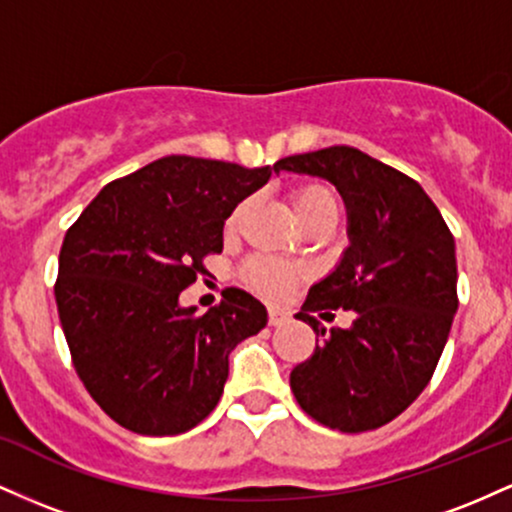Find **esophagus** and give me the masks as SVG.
<instances>
[{
	"mask_svg": "<svg viewBox=\"0 0 512 512\" xmlns=\"http://www.w3.org/2000/svg\"><path fill=\"white\" fill-rule=\"evenodd\" d=\"M267 317H269V325L272 327H281L289 322V313H284V310H279V308H269Z\"/></svg>",
	"mask_w": 512,
	"mask_h": 512,
	"instance_id": "1",
	"label": "esophagus"
}]
</instances>
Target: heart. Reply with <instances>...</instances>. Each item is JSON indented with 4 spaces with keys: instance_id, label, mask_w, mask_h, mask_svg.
Listing matches in <instances>:
<instances>
[{
    "instance_id": "b5f03b06",
    "label": "heart",
    "mask_w": 512,
    "mask_h": 512,
    "mask_svg": "<svg viewBox=\"0 0 512 512\" xmlns=\"http://www.w3.org/2000/svg\"><path fill=\"white\" fill-rule=\"evenodd\" d=\"M291 202L293 209H296L298 221H301L303 226L305 223L320 219H339V199L334 195L332 187L322 185V182H308V185L293 187ZM240 214H243V207H238L231 216H228L226 226H236ZM298 276H301V269L267 255L250 257V260L240 267V281H243L250 291H255L257 296L269 298V301H281V298L293 289Z\"/></svg>"
}]
</instances>
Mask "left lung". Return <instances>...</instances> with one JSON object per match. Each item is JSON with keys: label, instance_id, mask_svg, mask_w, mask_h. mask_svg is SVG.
I'll list each match as a JSON object with an SVG mask.
<instances>
[{"label": "left lung", "instance_id": "left-lung-1", "mask_svg": "<svg viewBox=\"0 0 512 512\" xmlns=\"http://www.w3.org/2000/svg\"><path fill=\"white\" fill-rule=\"evenodd\" d=\"M274 170L330 180L349 211L351 245L296 313L322 339L291 370L293 397L334 431L390 424L424 392L448 342L460 303L455 238L419 182L354 146L286 156ZM337 307L355 322L327 335L314 315Z\"/></svg>", "mask_w": 512, "mask_h": 512}]
</instances>
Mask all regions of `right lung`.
Returning a JSON list of instances; mask_svg holds the SVG:
<instances>
[{"instance_id": "1", "label": "right lung", "mask_w": 512, "mask_h": 512, "mask_svg": "<svg viewBox=\"0 0 512 512\" xmlns=\"http://www.w3.org/2000/svg\"><path fill=\"white\" fill-rule=\"evenodd\" d=\"M272 168L166 156L117 178L69 226L55 301L76 375L110 419L178 436L214 411L233 346L267 325L243 289L197 315L180 291L223 250V223Z\"/></svg>"}]
</instances>
